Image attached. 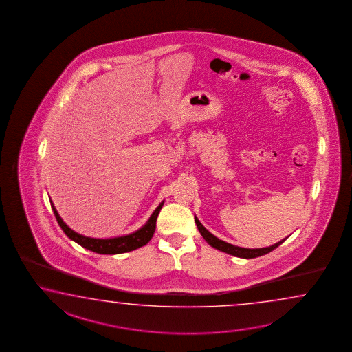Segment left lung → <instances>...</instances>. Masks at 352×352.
<instances>
[{"label":"left lung","mask_w":352,"mask_h":352,"mask_svg":"<svg viewBox=\"0 0 352 352\" xmlns=\"http://www.w3.org/2000/svg\"><path fill=\"white\" fill-rule=\"evenodd\" d=\"M194 221H195L198 230L201 232V237L207 241V243L209 245H212L213 248L218 250V251L226 252V253L232 254V256H236V257H239V258H256V257H259V256H263V254H267V253H270L273 250H276L280 244L283 243L286 241V238H285V239L280 241L278 243L272 244V245L265 247V248H254V250L253 248L252 250L251 248H242V247H238V245L227 243V242H224L222 239L213 236L208 230H206V227H203V224L199 222V219L195 215H194Z\"/></svg>","instance_id":"left-lung-1"}]
</instances>
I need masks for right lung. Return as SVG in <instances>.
I'll use <instances>...</instances> for the list:
<instances>
[{"label": "right lung", "mask_w": 352, "mask_h": 352, "mask_svg": "<svg viewBox=\"0 0 352 352\" xmlns=\"http://www.w3.org/2000/svg\"><path fill=\"white\" fill-rule=\"evenodd\" d=\"M51 203V208L54 210V214L56 217L58 226L61 230H64L65 234L72 239L74 242L79 243L81 247L87 248L89 251L100 253V254H119V253H125V252L134 251L137 248L143 247L151 241L154 232H155V226H157V218H158L159 212L163 207L164 201H162L158 206V208L153 212L151 218L148 222L145 223L140 230H138L134 233H130L128 236H122V237L108 238V239H99V238L85 237L82 234L76 233L72 230L67 224L61 219L58 215V210L55 206Z\"/></svg>", "instance_id": "right-lung-1"}]
</instances>
